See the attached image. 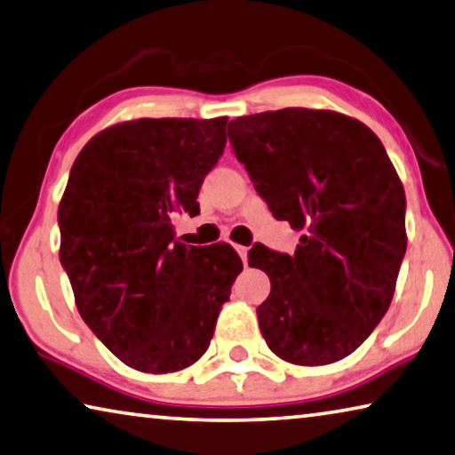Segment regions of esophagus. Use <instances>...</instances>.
Here are the masks:
<instances>
[{
	"mask_svg": "<svg viewBox=\"0 0 455 455\" xmlns=\"http://www.w3.org/2000/svg\"><path fill=\"white\" fill-rule=\"evenodd\" d=\"M235 249H236V253H239V257L243 259V263L247 265V253H249V249H247V247H241V244H236Z\"/></svg>",
	"mask_w": 455,
	"mask_h": 455,
	"instance_id": "esophagus-1",
	"label": "esophagus"
}]
</instances>
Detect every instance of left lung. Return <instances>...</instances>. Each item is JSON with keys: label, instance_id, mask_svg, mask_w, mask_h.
Returning <instances> with one entry per match:
<instances>
[{"label": "left lung", "instance_id": "8db88e82", "mask_svg": "<svg viewBox=\"0 0 455 455\" xmlns=\"http://www.w3.org/2000/svg\"><path fill=\"white\" fill-rule=\"evenodd\" d=\"M228 140L273 216L304 230L293 255H249L271 281L257 307L267 346L291 364L342 360L383 320L407 249L405 190L383 143L304 107L230 121Z\"/></svg>", "mask_w": 455, "mask_h": 455}]
</instances>
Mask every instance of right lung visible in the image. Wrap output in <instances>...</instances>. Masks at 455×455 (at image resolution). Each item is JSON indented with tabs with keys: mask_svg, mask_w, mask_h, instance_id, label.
<instances>
[{
	"mask_svg": "<svg viewBox=\"0 0 455 455\" xmlns=\"http://www.w3.org/2000/svg\"><path fill=\"white\" fill-rule=\"evenodd\" d=\"M227 117L137 119L97 133L59 206L60 263L78 314L121 363L176 372L196 363L243 271L230 244L186 247L172 219L227 146Z\"/></svg>",
	"mask_w": 455,
	"mask_h": 455,
	"instance_id": "obj_1",
	"label": "right lung"
}]
</instances>
